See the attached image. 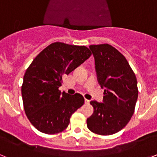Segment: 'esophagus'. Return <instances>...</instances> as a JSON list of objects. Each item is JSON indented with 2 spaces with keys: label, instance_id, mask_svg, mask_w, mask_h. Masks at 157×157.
Wrapping results in <instances>:
<instances>
[{
  "label": "esophagus",
  "instance_id": "obj_1",
  "mask_svg": "<svg viewBox=\"0 0 157 157\" xmlns=\"http://www.w3.org/2000/svg\"><path fill=\"white\" fill-rule=\"evenodd\" d=\"M90 100H87V99H85V104H86V105H88V104H90Z\"/></svg>",
  "mask_w": 157,
  "mask_h": 157
}]
</instances>
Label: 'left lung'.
I'll list each match as a JSON object with an SVG mask.
<instances>
[{"label": "left lung", "mask_w": 157, "mask_h": 157, "mask_svg": "<svg viewBox=\"0 0 157 157\" xmlns=\"http://www.w3.org/2000/svg\"><path fill=\"white\" fill-rule=\"evenodd\" d=\"M98 79L105 87L103 103L92 101L94 114L86 120L87 127L100 135L116 134L132 117L138 100L135 74L125 56L109 44L91 45Z\"/></svg>", "instance_id": "8db88e82"}]
</instances>
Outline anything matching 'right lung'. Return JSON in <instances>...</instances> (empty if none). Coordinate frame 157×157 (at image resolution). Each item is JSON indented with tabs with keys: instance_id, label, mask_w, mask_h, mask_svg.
I'll return each instance as SVG.
<instances>
[{
	"instance_id": "right-lung-1",
	"label": "right lung",
	"mask_w": 157,
	"mask_h": 157,
	"mask_svg": "<svg viewBox=\"0 0 157 157\" xmlns=\"http://www.w3.org/2000/svg\"><path fill=\"white\" fill-rule=\"evenodd\" d=\"M90 56L84 45L54 42L32 61L23 76L21 91L25 113L37 130L54 134L67 127L71 115L85 101L81 94L69 95L59 87L66 75Z\"/></svg>"
}]
</instances>
